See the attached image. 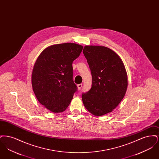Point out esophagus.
Wrapping results in <instances>:
<instances>
[{"label":"esophagus","mask_w":159,"mask_h":159,"mask_svg":"<svg viewBox=\"0 0 159 159\" xmlns=\"http://www.w3.org/2000/svg\"><path fill=\"white\" fill-rule=\"evenodd\" d=\"M77 86L78 89H79V90H80L81 88H82V84H79L77 85Z\"/></svg>","instance_id":"obj_1"}]
</instances>
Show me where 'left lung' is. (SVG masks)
Wrapping results in <instances>:
<instances>
[{"mask_svg": "<svg viewBox=\"0 0 159 159\" xmlns=\"http://www.w3.org/2000/svg\"><path fill=\"white\" fill-rule=\"evenodd\" d=\"M83 54L91 69V89L83 93V105L96 116L111 112L125 95L128 75L118 54L103 46H85Z\"/></svg>", "mask_w": 159, "mask_h": 159, "instance_id": "8db88e82", "label": "left lung"}]
</instances>
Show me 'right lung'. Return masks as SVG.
<instances>
[{
  "label": "right lung",
  "instance_id": "right-lung-1",
  "mask_svg": "<svg viewBox=\"0 0 159 159\" xmlns=\"http://www.w3.org/2000/svg\"><path fill=\"white\" fill-rule=\"evenodd\" d=\"M83 48L73 43L49 46L34 63L31 75L33 90L38 101L51 112L65 111L77 91L72 64Z\"/></svg>",
  "mask_w": 159,
  "mask_h": 159
}]
</instances>
